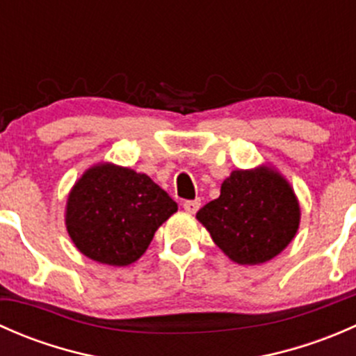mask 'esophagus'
<instances>
[{
  "instance_id": "1",
  "label": "esophagus",
  "mask_w": 356,
  "mask_h": 356,
  "mask_svg": "<svg viewBox=\"0 0 356 356\" xmlns=\"http://www.w3.org/2000/svg\"><path fill=\"white\" fill-rule=\"evenodd\" d=\"M200 200H188L182 203V207H184V210L188 211V213H196V211L200 210Z\"/></svg>"
}]
</instances>
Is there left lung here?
Masks as SVG:
<instances>
[{"label":"left lung","instance_id":"8db88e82","mask_svg":"<svg viewBox=\"0 0 356 356\" xmlns=\"http://www.w3.org/2000/svg\"><path fill=\"white\" fill-rule=\"evenodd\" d=\"M300 204L289 182L270 167L234 170L220 196L196 213L213 243L241 265L277 257L296 236Z\"/></svg>","mask_w":356,"mask_h":356}]
</instances>
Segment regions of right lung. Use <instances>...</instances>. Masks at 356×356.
Returning <instances> with one entry per match:
<instances>
[{
  "instance_id": "obj_1",
  "label": "right lung",
  "mask_w": 356,
  "mask_h": 356,
  "mask_svg": "<svg viewBox=\"0 0 356 356\" xmlns=\"http://www.w3.org/2000/svg\"><path fill=\"white\" fill-rule=\"evenodd\" d=\"M177 203L146 174L98 163L75 182L67 200L65 224L82 254L99 264H134Z\"/></svg>"
}]
</instances>
